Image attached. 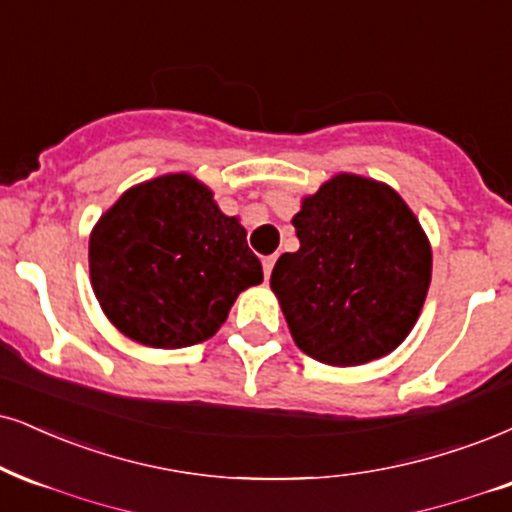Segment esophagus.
Wrapping results in <instances>:
<instances>
[{"mask_svg": "<svg viewBox=\"0 0 512 512\" xmlns=\"http://www.w3.org/2000/svg\"><path fill=\"white\" fill-rule=\"evenodd\" d=\"M273 266H275V256H266L263 258V275H266V280L273 273Z\"/></svg>", "mask_w": 512, "mask_h": 512, "instance_id": "1", "label": "esophagus"}]
</instances>
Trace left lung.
I'll list each match as a JSON object with an SVG mask.
<instances>
[{"instance_id": "8db88e82", "label": "left lung", "mask_w": 512, "mask_h": 512, "mask_svg": "<svg viewBox=\"0 0 512 512\" xmlns=\"http://www.w3.org/2000/svg\"><path fill=\"white\" fill-rule=\"evenodd\" d=\"M299 251L277 258L270 287L296 346L327 365L394 351L425 304L432 251L399 194L337 175L294 216Z\"/></svg>"}]
</instances>
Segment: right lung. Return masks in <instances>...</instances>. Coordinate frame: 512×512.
Here are the masks:
<instances>
[{"instance_id": "right-lung-1", "label": "right lung", "mask_w": 512, "mask_h": 512, "mask_svg": "<svg viewBox=\"0 0 512 512\" xmlns=\"http://www.w3.org/2000/svg\"><path fill=\"white\" fill-rule=\"evenodd\" d=\"M90 277L125 337L182 349L213 337L263 268L237 218L178 173L128 189L104 213L90 237Z\"/></svg>"}]
</instances>
